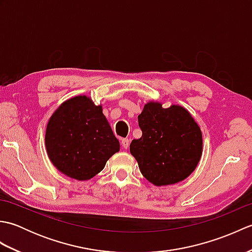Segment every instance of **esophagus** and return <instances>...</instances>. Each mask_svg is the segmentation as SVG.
Masks as SVG:
<instances>
[{"mask_svg":"<svg viewBox=\"0 0 252 252\" xmlns=\"http://www.w3.org/2000/svg\"><path fill=\"white\" fill-rule=\"evenodd\" d=\"M121 144H122V147L126 149L130 145V140H129V138H122Z\"/></svg>","mask_w":252,"mask_h":252,"instance_id":"34e87169","label":"esophagus"}]
</instances>
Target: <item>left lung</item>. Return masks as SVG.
Returning a JSON list of instances; mask_svg holds the SVG:
<instances>
[{
    "label": "left lung",
    "instance_id": "obj_1",
    "mask_svg": "<svg viewBox=\"0 0 252 252\" xmlns=\"http://www.w3.org/2000/svg\"><path fill=\"white\" fill-rule=\"evenodd\" d=\"M138 126L142 136L131 142L130 153L144 178L156 186H167L194 172L202 155V134L189 110L148 101L138 115Z\"/></svg>",
    "mask_w": 252,
    "mask_h": 252
}]
</instances>
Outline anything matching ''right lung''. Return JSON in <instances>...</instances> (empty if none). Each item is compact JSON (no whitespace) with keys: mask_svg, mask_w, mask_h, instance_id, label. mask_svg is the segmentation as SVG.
<instances>
[{"mask_svg":"<svg viewBox=\"0 0 252 252\" xmlns=\"http://www.w3.org/2000/svg\"><path fill=\"white\" fill-rule=\"evenodd\" d=\"M45 148L53 165L68 178L88 181L99 173L120 143L103 114L87 95L58 106L45 131Z\"/></svg>","mask_w":252,"mask_h":252,"instance_id":"obj_1","label":"right lung"}]
</instances>
